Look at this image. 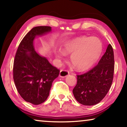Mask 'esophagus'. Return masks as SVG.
Returning a JSON list of instances; mask_svg holds the SVG:
<instances>
[{
    "label": "esophagus",
    "mask_w": 127,
    "mask_h": 127,
    "mask_svg": "<svg viewBox=\"0 0 127 127\" xmlns=\"http://www.w3.org/2000/svg\"><path fill=\"white\" fill-rule=\"evenodd\" d=\"M69 74L68 70H61L60 73V76L61 77H65Z\"/></svg>",
    "instance_id": "esophagus-1"
}]
</instances>
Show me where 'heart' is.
<instances>
[{"label": "heart", "mask_w": 127, "mask_h": 127, "mask_svg": "<svg viewBox=\"0 0 127 127\" xmlns=\"http://www.w3.org/2000/svg\"><path fill=\"white\" fill-rule=\"evenodd\" d=\"M102 44L95 37H80L72 39L64 45L63 50H58L55 55L61 60L66 54L70 57L72 65L76 69L84 70L91 67L98 60L102 52Z\"/></svg>", "instance_id": "heart-1"}]
</instances>
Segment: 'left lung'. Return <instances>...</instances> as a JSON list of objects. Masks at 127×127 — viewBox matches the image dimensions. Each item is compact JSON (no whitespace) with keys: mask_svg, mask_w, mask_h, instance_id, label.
I'll return each instance as SVG.
<instances>
[{"mask_svg":"<svg viewBox=\"0 0 127 127\" xmlns=\"http://www.w3.org/2000/svg\"><path fill=\"white\" fill-rule=\"evenodd\" d=\"M114 69V53L110 44L98 65L88 72L77 75V84L73 90L77 101L86 106L101 101L112 86Z\"/></svg>","mask_w":127,"mask_h":127,"instance_id":"8db88e82","label":"left lung"}]
</instances>
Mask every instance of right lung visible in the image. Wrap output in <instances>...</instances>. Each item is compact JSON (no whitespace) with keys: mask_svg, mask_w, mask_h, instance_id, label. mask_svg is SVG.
Returning a JSON list of instances; mask_svg holds the SVG:
<instances>
[{"mask_svg":"<svg viewBox=\"0 0 127 127\" xmlns=\"http://www.w3.org/2000/svg\"><path fill=\"white\" fill-rule=\"evenodd\" d=\"M51 27L33 28L21 41L15 55L13 79L17 91L26 102L37 105L47 99L52 83L60 70L39 55L33 47L36 36L49 32Z\"/></svg>","mask_w":127,"mask_h":127,"instance_id":"add662e5","label":"right lung"}]
</instances>
